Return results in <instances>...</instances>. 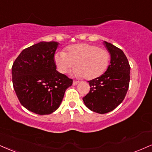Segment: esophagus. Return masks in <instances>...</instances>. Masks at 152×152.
Wrapping results in <instances>:
<instances>
[{"label":"esophagus","instance_id":"esophagus-1","mask_svg":"<svg viewBox=\"0 0 152 152\" xmlns=\"http://www.w3.org/2000/svg\"><path fill=\"white\" fill-rule=\"evenodd\" d=\"M78 83H79V81H73V86H76Z\"/></svg>","mask_w":152,"mask_h":152}]
</instances>
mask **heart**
<instances>
[{
    "mask_svg": "<svg viewBox=\"0 0 152 152\" xmlns=\"http://www.w3.org/2000/svg\"><path fill=\"white\" fill-rule=\"evenodd\" d=\"M110 55L107 49L87 43L71 45L66 52H58L54 56V62L58 71L66 74L74 67L75 76L93 80L103 75L107 70Z\"/></svg>",
    "mask_w": 152,
    "mask_h": 152,
    "instance_id": "1",
    "label": "heart"
}]
</instances>
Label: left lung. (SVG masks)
<instances>
[{
	"mask_svg": "<svg viewBox=\"0 0 152 152\" xmlns=\"http://www.w3.org/2000/svg\"><path fill=\"white\" fill-rule=\"evenodd\" d=\"M103 44L110 63L103 75L88 81L90 91L83 98L88 108L100 114L110 112L123 101L130 80V66L124 52L111 43Z\"/></svg>",
	"mask_w": 152,
	"mask_h": 152,
	"instance_id": "8db88e82",
	"label": "left lung"
}]
</instances>
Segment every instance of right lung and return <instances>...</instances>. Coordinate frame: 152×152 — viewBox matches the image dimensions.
Returning a JSON list of instances; mask_svg holds the SVG:
<instances>
[{
	"label": "right lung",
	"instance_id": "add662e5",
	"mask_svg": "<svg viewBox=\"0 0 152 152\" xmlns=\"http://www.w3.org/2000/svg\"><path fill=\"white\" fill-rule=\"evenodd\" d=\"M58 43L41 42L22 51L12 66L14 90L21 105L36 114L57 110L73 80L58 72L54 56Z\"/></svg>",
	"mask_w": 152,
	"mask_h": 152
}]
</instances>
